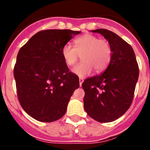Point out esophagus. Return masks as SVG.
Here are the masks:
<instances>
[{
  "instance_id": "esophagus-1",
  "label": "esophagus",
  "mask_w": 150,
  "mask_h": 150,
  "mask_svg": "<svg viewBox=\"0 0 150 150\" xmlns=\"http://www.w3.org/2000/svg\"><path fill=\"white\" fill-rule=\"evenodd\" d=\"M83 82V78H79V83H80V86H82Z\"/></svg>"
}]
</instances>
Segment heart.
Masks as SVG:
<instances>
[{"mask_svg":"<svg viewBox=\"0 0 150 150\" xmlns=\"http://www.w3.org/2000/svg\"><path fill=\"white\" fill-rule=\"evenodd\" d=\"M81 62L76 64L72 72L80 78L90 75L95 69L97 72L107 67L112 59V51L109 42L99 39L91 34H85L74 40V47L65 44L61 50V54L67 65L72 66L82 54Z\"/></svg>","mask_w":150,"mask_h":150,"instance_id":"heart-1","label":"heart"}]
</instances>
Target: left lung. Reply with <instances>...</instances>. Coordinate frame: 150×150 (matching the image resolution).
I'll list each match as a JSON object with an SVG mask.
<instances>
[{"label":"left lung","mask_w":150,"mask_h":150,"mask_svg":"<svg viewBox=\"0 0 150 150\" xmlns=\"http://www.w3.org/2000/svg\"><path fill=\"white\" fill-rule=\"evenodd\" d=\"M108 40L112 54L102 74L83 83L84 109L93 120L110 122L121 117L132 103L139 78V66L132 47L120 36L105 29L92 30Z\"/></svg>","instance_id":"obj_1"}]
</instances>
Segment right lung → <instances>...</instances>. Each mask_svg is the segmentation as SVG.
Instances as JSON below:
<instances>
[{"label":"right lung","instance_id":"right-lung-1","mask_svg":"<svg viewBox=\"0 0 150 150\" xmlns=\"http://www.w3.org/2000/svg\"><path fill=\"white\" fill-rule=\"evenodd\" d=\"M80 31L46 30L38 32L17 54L13 69L19 103L32 117L50 122L67 111L79 78L69 72L61 54L63 46Z\"/></svg>","mask_w":150,"mask_h":150}]
</instances>
